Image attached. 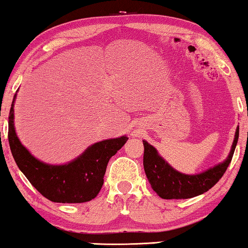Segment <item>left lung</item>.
<instances>
[{"label": "left lung", "mask_w": 248, "mask_h": 248, "mask_svg": "<svg viewBox=\"0 0 248 248\" xmlns=\"http://www.w3.org/2000/svg\"><path fill=\"white\" fill-rule=\"evenodd\" d=\"M238 137L239 128L236 130L232 147L227 160L198 175H186L175 170L158 155L155 147L143 140V165L149 183L162 199H187L206 192L221 180L230 165Z\"/></svg>", "instance_id": "1"}]
</instances>
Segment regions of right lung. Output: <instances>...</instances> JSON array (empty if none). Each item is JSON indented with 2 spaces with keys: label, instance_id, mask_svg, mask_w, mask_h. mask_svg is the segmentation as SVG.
I'll list each match as a JSON object with an SVG mask.
<instances>
[{
  "label": "right lung",
  "instance_id": "1",
  "mask_svg": "<svg viewBox=\"0 0 248 248\" xmlns=\"http://www.w3.org/2000/svg\"><path fill=\"white\" fill-rule=\"evenodd\" d=\"M8 139L18 168L43 197L54 202L79 203L90 202L98 194L104 183L108 160L124 145L128 137L122 136L93 144L82 155L67 165H46L34 158L18 140L14 126L12 102Z\"/></svg>",
  "mask_w": 248,
  "mask_h": 248
}]
</instances>
